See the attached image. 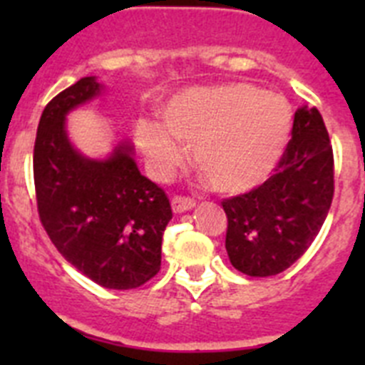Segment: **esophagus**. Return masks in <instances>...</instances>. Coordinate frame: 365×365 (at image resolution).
<instances>
[{
    "instance_id": "esophagus-1",
    "label": "esophagus",
    "mask_w": 365,
    "mask_h": 365,
    "mask_svg": "<svg viewBox=\"0 0 365 365\" xmlns=\"http://www.w3.org/2000/svg\"><path fill=\"white\" fill-rule=\"evenodd\" d=\"M193 206H195V201L188 197H173L172 199V210L175 214H185V212L192 210Z\"/></svg>"
}]
</instances>
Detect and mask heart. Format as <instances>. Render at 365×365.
<instances>
[{
	"mask_svg": "<svg viewBox=\"0 0 365 365\" xmlns=\"http://www.w3.org/2000/svg\"><path fill=\"white\" fill-rule=\"evenodd\" d=\"M159 120H138L133 131L157 179L182 164V143L192 146L193 164L215 192L240 195L263 185L278 166L292 130V109L278 93L235 82L172 96L159 109Z\"/></svg>",
	"mask_w": 365,
	"mask_h": 365,
	"instance_id": "b5f03b06",
	"label": "heart"
}]
</instances>
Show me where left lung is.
Instances as JSON below:
<instances>
[{"instance_id":"1","label":"left lung","mask_w":365,"mask_h":365,"mask_svg":"<svg viewBox=\"0 0 365 365\" xmlns=\"http://www.w3.org/2000/svg\"><path fill=\"white\" fill-rule=\"evenodd\" d=\"M333 177V146L324 118L316 108L302 106L274 175L252 192L222 201L232 267L267 278L299 259L327 217Z\"/></svg>"}]
</instances>
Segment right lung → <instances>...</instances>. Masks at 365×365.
<instances>
[{
  "instance_id": "right-lung-1",
  "label": "right lung",
  "mask_w": 365,
  "mask_h": 365,
  "mask_svg": "<svg viewBox=\"0 0 365 365\" xmlns=\"http://www.w3.org/2000/svg\"><path fill=\"white\" fill-rule=\"evenodd\" d=\"M102 93L96 76H86L45 106L34 185L41 225L58 252L98 285L128 291L160 270L172 206L140 173L130 140L115 144L104 159H91L71 143L67 115Z\"/></svg>"
}]
</instances>
